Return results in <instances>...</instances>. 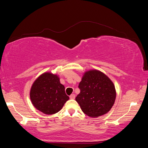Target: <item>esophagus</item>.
Instances as JSON below:
<instances>
[{"instance_id": "1", "label": "esophagus", "mask_w": 148, "mask_h": 148, "mask_svg": "<svg viewBox=\"0 0 148 148\" xmlns=\"http://www.w3.org/2000/svg\"><path fill=\"white\" fill-rule=\"evenodd\" d=\"M70 98L71 99H74L75 98V95H73H73H71L70 96Z\"/></svg>"}]
</instances>
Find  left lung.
I'll return each mask as SVG.
<instances>
[{
    "instance_id": "8db88e82",
    "label": "left lung",
    "mask_w": 148,
    "mask_h": 148,
    "mask_svg": "<svg viewBox=\"0 0 148 148\" xmlns=\"http://www.w3.org/2000/svg\"><path fill=\"white\" fill-rule=\"evenodd\" d=\"M80 92L76 97L83 112L91 117L107 114L114 104L116 91L113 82L101 71H87L78 85Z\"/></svg>"
}]
</instances>
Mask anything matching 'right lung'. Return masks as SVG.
<instances>
[{"instance_id":"add662e5","label":"right lung","mask_w":148,"mask_h":148,"mask_svg":"<svg viewBox=\"0 0 148 148\" xmlns=\"http://www.w3.org/2000/svg\"><path fill=\"white\" fill-rule=\"evenodd\" d=\"M29 95L35 108L47 115L58 112L69 99L59 77L50 72L44 73L35 80Z\"/></svg>"}]
</instances>
